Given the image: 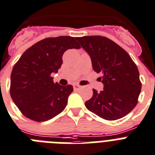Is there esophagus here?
I'll return each instance as SVG.
<instances>
[{
    "instance_id": "obj_1",
    "label": "esophagus",
    "mask_w": 155,
    "mask_h": 155,
    "mask_svg": "<svg viewBox=\"0 0 155 155\" xmlns=\"http://www.w3.org/2000/svg\"><path fill=\"white\" fill-rule=\"evenodd\" d=\"M81 88V85H79V84H74V90H78V89H80Z\"/></svg>"
}]
</instances>
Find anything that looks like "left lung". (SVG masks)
<instances>
[{"mask_svg":"<svg viewBox=\"0 0 155 155\" xmlns=\"http://www.w3.org/2000/svg\"><path fill=\"white\" fill-rule=\"evenodd\" d=\"M90 55L92 68L102 75L104 84L100 92L85 102L88 110L108 121H114L130 113L138 103L141 81L137 65L130 55L112 40L102 36L76 38Z\"/></svg>","mask_w":155,"mask_h":155,"instance_id":"1","label":"left lung"}]
</instances>
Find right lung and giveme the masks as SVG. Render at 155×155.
<instances>
[{
	"label": "right lung",
	"instance_id": "add662e5",
	"mask_svg": "<svg viewBox=\"0 0 155 155\" xmlns=\"http://www.w3.org/2000/svg\"><path fill=\"white\" fill-rule=\"evenodd\" d=\"M71 48H81L74 37L47 38L23 52L13 67L10 95L21 113L35 121H45L65 109L74 88L53 82L63 55Z\"/></svg>",
	"mask_w": 155,
	"mask_h": 155
}]
</instances>
